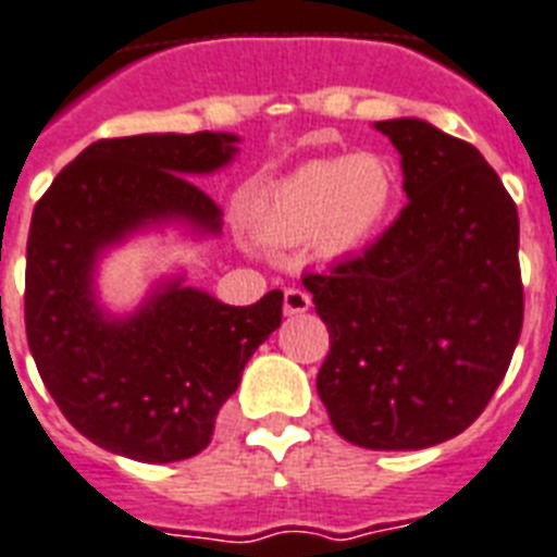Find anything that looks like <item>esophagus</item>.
<instances>
[{"label": "esophagus", "instance_id": "1", "mask_svg": "<svg viewBox=\"0 0 557 557\" xmlns=\"http://www.w3.org/2000/svg\"><path fill=\"white\" fill-rule=\"evenodd\" d=\"M283 309H286V314H306L311 309V297L302 288H286Z\"/></svg>", "mask_w": 557, "mask_h": 557}]
</instances>
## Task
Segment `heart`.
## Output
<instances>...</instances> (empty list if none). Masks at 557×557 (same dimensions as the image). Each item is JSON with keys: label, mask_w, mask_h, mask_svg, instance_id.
<instances>
[{"label": "heart", "mask_w": 557, "mask_h": 557, "mask_svg": "<svg viewBox=\"0 0 557 557\" xmlns=\"http://www.w3.org/2000/svg\"><path fill=\"white\" fill-rule=\"evenodd\" d=\"M397 206V174L381 153L309 160L265 185L251 208L257 237L271 246L309 243L311 257L337 263L360 255Z\"/></svg>", "instance_id": "b5f03b06"}]
</instances>
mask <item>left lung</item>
<instances>
[{
    "label": "left lung",
    "mask_w": 557,
    "mask_h": 557,
    "mask_svg": "<svg viewBox=\"0 0 557 557\" xmlns=\"http://www.w3.org/2000/svg\"><path fill=\"white\" fill-rule=\"evenodd\" d=\"M374 131L409 202L363 257L302 277L332 337L318 395L355 446L429 449L478 420L521 337L518 208L481 151L432 122Z\"/></svg>",
    "instance_id": "obj_1"
}]
</instances>
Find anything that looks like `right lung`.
Segmentation results:
<instances>
[{"label":"right lung","mask_w":557,"mask_h":557,"mask_svg":"<svg viewBox=\"0 0 557 557\" xmlns=\"http://www.w3.org/2000/svg\"><path fill=\"white\" fill-rule=\"evenodd\" d=\"M237 134H139L85 148L36 202L25 271V329L45 386L71 426L102 449L174 463L202 451L220 406L283 320V292L225 306L165 271L128 311L99 292V265L146 234L211 239L216 202L194 176L223 171Z\"/></svg>","instance_id":"1"}]
</instances>
